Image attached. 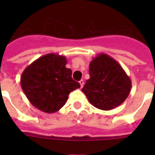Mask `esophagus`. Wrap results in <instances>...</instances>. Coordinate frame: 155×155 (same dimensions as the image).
<instances>
[{
	"label": "esophagus",
	"mask_w": 155,
	"mask_h": 155,
	"mask_svg": "<svg viewBox=\"0 0 155 155\" xmlns=\"http://www.w3.org/2000/svg\"><path fill=\"white\" fill-rule=\"evenodd\" d=\"M80 87H83V86L84 85V80H81L80 81Z\"/></svg>",
	"instance_id": "esophagus-1"
}]
</instances>
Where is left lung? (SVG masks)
I'll list each match as a JSON object with an SVG mask.
<instances>
[{
  "mask_svg": "<svg viewBox=\"0 0 155 155\" xmlns=\"http://www.w3.org/2000/svg\"><path fill=\"white\" fill-rule=\"evenodd\" d=\"M89 75L82 91L88 101L101 110H111L121 104L131 91L130 76L106 54H97L90 62Z\"/></svg>",
  "mask_w": 155,
  "mask_h": 155,
  "instance_id": "8db88e82",
  "label": "left lung"
}]
</instances>
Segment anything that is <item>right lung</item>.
Returning <instances> with one entry per match:
<instances>
[{"label":"right lung","instance_id":"obj_1","mask_svg":"<svg viewBox=\"0 0 155 155\" xmlns=\"http://www.w3.org/2000/svg\"><path fill=\"white\" fill-rule=\"evenodd\" d=\"M67 63L65 56L51 53L23 71L21 86L35 108L44 113H55L65 104L70 92L80 88V84L71 78V70L66 68Z\"/></svg>","mask_w":155,"mask_h":155}]
</instances>
